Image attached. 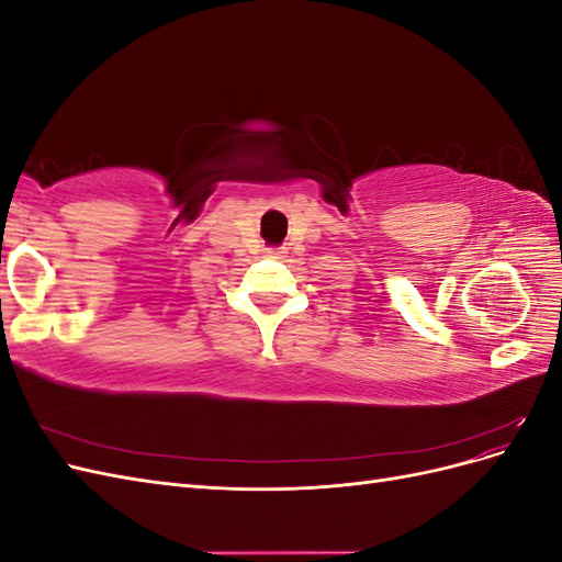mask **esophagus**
I'll list each match as a JSON object with an SVG mask.
<instances>
[{
  "instance_id": "esophagus-1",
  "label": "esophagus",
  "mask_w": 562,
  "mask_h": 562,
  "mask_svg": "<svg viewBox=\"0 0 562 562\" xmlns=\"http://www.w3.org/2000/svg\"><path fill=\"white\" fill-rule=\"evenodd\" d=\"M279 252H281V250H271V255H279Z\"/></svg>"
}]
</instances>
